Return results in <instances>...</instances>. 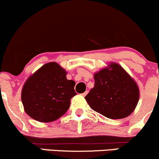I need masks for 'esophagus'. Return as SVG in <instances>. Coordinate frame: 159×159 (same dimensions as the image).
<instances>
[{
  "mask_svg": "<svg viewBox=\"0 0 159 159\" xmlns=\"http://www.w3.org/2000/svg\"><path fill=\"white\" fill-rule=\"evenodd\" d=\"M88 90H86V91H85V92H84L83 93H81V95H82L83 97H85V96H86L87 94H88Z\"/></svg>",
  "mask_w": 159,
  "mask_h": 159,
  "instance_id": "obj_1",
  "label": "esophagus"
}]
</instances>
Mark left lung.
I'll use <instances>...</instances> for the list:
<instances>
[{
	"label": "left lung",
	"instance_id": "8db88e82",
	"mask_svg": "<svg viewBox=\"0 0 159 159\" xmlns=\"http://www.w3.org/2000/svg\"><path fill=\"white\" fill-rule=\"evenodd\" d=\"M94 87L85 97L91 109L106 118L120 119L130 116L139 101L137 84L117 63L94 75Z\"/></svg>",
	"mask_w": 159,
	"mask_h": 159
}]
</instances>
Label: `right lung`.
I'll use <instances>...</instances> for the list:
<instances>
[{"label":"right lung","instance_id":"1","mask_svg":"<svg viewBox=\"0 0 159 159\" xmlns=\"http://www.w3.org/2000/svg\"><path fill=\"white\" fill-rule=\"evenodd\" d=\"M75 82L67 80L66 71L57 62H49L28 78L22 90L25 112L41 122L58 119L76 95Z\"/></svg>","mask_w":159,"mask_h":159}]
</instances>
